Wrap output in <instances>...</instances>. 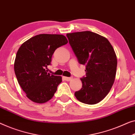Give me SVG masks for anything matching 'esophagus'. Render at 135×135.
Listing matches in <instances>:
<instances>
[{"instance_id": "obj_1", "label": "esophagus", "mask_w": 135, "mask_h": 135, "mask_svg": "<svg viewBox=\"0 0 135 135\" xmlns=\"http://www.w3.org/2000/svg\"><path fill=\"white\" fill-rule=\"evenodd\" d=\"M63 79L66 81H71L72 79V77H63Z\"/></svg>"}]
</instances>
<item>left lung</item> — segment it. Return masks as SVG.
<instances>
[{
	"label": "left lung",
	"mask_w": 135,
	"mask_h": 135,
	"mask_svg": "<svg viewBox=\"0 0 135 135\" xmlns=\"http://www.w3.org/2000/svg\"><path fill=\"white\" fill-rule=\"evenodd\" d=\"M66 36L79 63L86 65L82 88L75 96L82 103L96 104L107 96L114 83L117 68L114 49L106 38L90 31Z\"/></svg>",
	"instance_id": "8db88e82"
}]
</instances>
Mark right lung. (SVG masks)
<instances>
[{"label": "right lung", "instance_id": "obj_1", "mask_svg": "<svg viewBox=\"0 0 135 135\" xmlns=\"http://www.w3.org/2000/svg\"><path fill=\"white\" fill-rule=\"evenodd\" d=\"M62 35L40 34L21 45L16 56L14 69L17 81L26 96L34 102L50 100L62 81L61 76L47 72L55 50L68 43Z\"/></svg>", "mask_w": 135, "mask_h": 135}]
</instances>
